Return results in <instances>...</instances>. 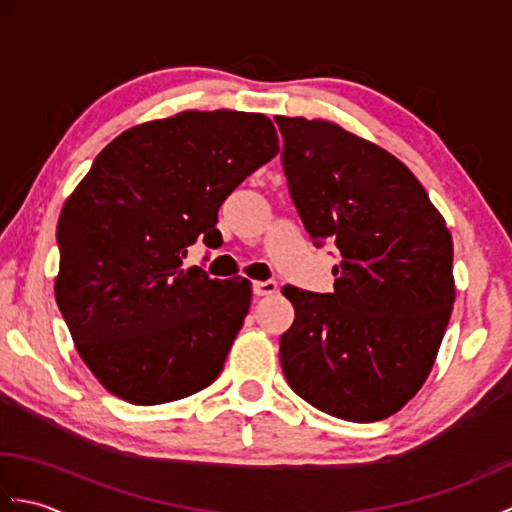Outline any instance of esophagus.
<instances>
[{
    "label": "esophagus",
    "mask_w": 512,
    "mask_h": 512,
    "mask_svg": "<svg viewBox=\"0 0 512 512\" xmlns=\"http://www.w3.org/2000/svg\"><path fill=\"white\" fill-rule=\"evenodd\" d=\"M277 292V281L275 279H266V281H253V295L257 297H268Z\"/></svg>",
    "instance_id": "34e87169"
}]
</instances>
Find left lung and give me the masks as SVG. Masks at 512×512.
<instances>
[{"instance_id":"obj_1","label":"left lung","mask_w":512,"mask_h":512,"mask_svg":"<svg viewBox=\"0 0 512 512\" xmlns=\"http://www.w3.org/2000/svg\"><path fill=\"white\" fill-rule=\"evenodd\" d=\"M281 167L314 246L341 255L334 292L286 286L290 389L350 422L383 420L429 376L455 299L453 239L398 158L339 125L277 116Z\"/></svg>"}]
</instances>
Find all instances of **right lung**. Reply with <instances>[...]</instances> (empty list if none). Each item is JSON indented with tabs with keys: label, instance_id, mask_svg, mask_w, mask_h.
Here are the masks:
<instances>
[{
	"label": "right lung",
	"instance_id": "obj_1",
	"mask_svg": "<svg viewBox=\"0 0 512 512\" xmlns=\"http://www.w3.org/2000/svg\"><path fill=\"white\" fill-rule=\"evenodd\" d=\"M277 151L264 114L182 112L114 138L65 202L54 297L114 396L162 405L220 376L250 281L182 270V257L200 235L220 237L222 202Z\"/></svg>",
	"mask_w": 512,
	"mask_h": 512
}]
</instances>
